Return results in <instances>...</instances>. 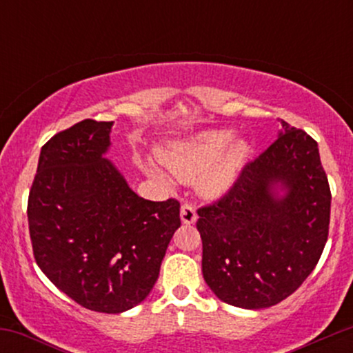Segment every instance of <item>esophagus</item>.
<instances>
[{
	"instance_id": "1",
	"label": "esophagus",
	"mask_w": 353,
	"mask_h": 353,
	"mask_svg": "<svg viewBox=\"0 0 353 353\" xmlns=\"http://www.w3.org/2000/svg\"><path fill=\"white\" fill-rule=\"evenodd\" d=\"M181 221L184 222V224H194V222L197 221V212H196V209H194V205L182 204Z\"/></svg>"
}]
</instances>
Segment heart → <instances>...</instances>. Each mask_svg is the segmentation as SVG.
Segmentation results:
<instances>
[{
	"label": "heart",
	"mask_w": 353,
	"mask_h": 353,
	"mask_svg": "<svg viewBox=\"0 0 353 353\" xmlns=\"http://www.w3.org/2000/svg\"><path fill=\"white\" fill-rule=\"evenodd\" d=\"M232 139L234 132L228 129L199 132L169 145L161 161L179 179H192L202 174L201 189L209 196H219L236 184L250 154L245 141L230 143ZM144 171L161 182H169V174L159 165L144 163Z\"/></svg>",
	"instance_id": "obj_1"
}]
</instances>
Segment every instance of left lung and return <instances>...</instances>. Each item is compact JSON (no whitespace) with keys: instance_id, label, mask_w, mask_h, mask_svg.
Instances as JSON below:
<instances>
[{"instance_id":"8db88e82","label":"left lung","mask_w":353,"mask_h":353,"mask_svg":"<svg viewBox=\"0 0 353 353\" xmlns=\"http://www.w3.org/2000/svg\"><path fill=\"white\" fill-rule=\"evenodd\" d=\"M281 124L229 194L197 210L204 281L241 309H267L294 294L329 236L332 196L317 143Z\"/></svg>"}]
</instances>
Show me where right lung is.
<instances>
[{"label": "right lung", "mask_w": 353, "mask_h": 353, "mask_svg": "<svg viewBox=\"0 0 353 353\" xmlns=\"http://www.w3.org/2000/svg\"><path fill=\"white\" fill-rule=\"evenodd\" d=\"M112 121L84 119L41 148L28 222L36 264L89 310L121 314L159 277L179 202L145 201L108 159Z\"/></svg>", "instance_id": "1"}]
</instances>
